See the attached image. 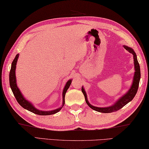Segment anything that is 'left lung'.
Listing matches in <instances>:
<instances>
[{"instance_id": "1", "label": "left lung", "mask_w": 149, "mask_h": 149, "mask_svg": "<svg viewBox=\"0 0 149 149\" xmlns=\"http://www.w3.org/2000/svg\"><path fill=\"white\" fill-rule=\"evenodd\" d=\"M123 46L127 51H128L129 53L132 54L133 59H134V71H135L134 77H133V80H132V83L131 86H130V89L127 91V92L125 94V95L121 96L119 99H118L116 100V102H114V104H113L111 106H109V107H96V106H94L90 104L87 100V96L86 91H85V89L84 88V87H81V92L83 93L84 95L85 96V100H86L87 104L89 105L92 109H93V110L100 112V113H113V112H115L120 110V109L124 107V106L128 104L129 102L132 101V99L134 98L136 94L137 93L138 87H139V80H140V77H141L140 68H139V65L137 59V56H136V54L134 52V51L133 50L132 48L127 46V45H123Z\"/></svg>"}]
</instances>
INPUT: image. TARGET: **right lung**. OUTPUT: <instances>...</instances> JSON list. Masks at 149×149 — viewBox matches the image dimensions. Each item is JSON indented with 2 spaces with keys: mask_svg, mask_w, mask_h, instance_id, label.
Listing matches in <instances>:
<instances>
[{
  "mask_svg": "<svg viewBox=\"0 0 149 149\" xmlns=\"http://www.w3.org/2000/svg\"><path fill=\"white\" fill-rule=\"evenodd\" d=\"M19 57V54H17L16 56L13 60V61L11 63V67L10 72V86L11 89L12 90L13 95L16 98L17 101L18 103L22 106L23 108H24L26 110H28L30 112H31L33 113H35L38 115H42V116H46V115H51L54 114L55 113H57L58 112H59L61 110L62 108L63 107V105L65 104V95L67 92V91L69 89V86H71V84L72 82V80H69L67 83L65 85V87L63 88V91H62V105L61 107L59 108L54 109V110L51 111H41L39 109H36L35 107V106L33 105L31 102L28 101V100H26V98H24L22 93H21L19 88L18 87L17 84V79H16V74H15V72H16V65L17 63L18 58Z\"/></svg>",
  "mask_w": 149,
  "mask_h": 149,
  "instance_id": "right-lung-1",
  "label": "right lung"
}]
</instances>
